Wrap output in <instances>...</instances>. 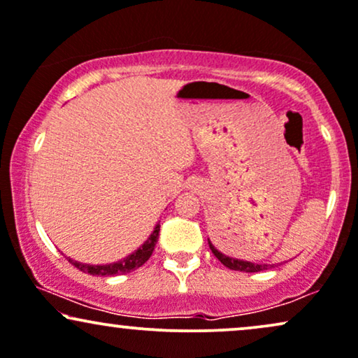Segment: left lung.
Wrapping results in <instances>:
<instances>
[{
	"label": "left lung",
	"mask_w": 358,
	"mask_h": 358,
	"mask_svg": "<svg viewBox=\"0 0 358 358\" xmlns=\"http://www.w3.org/2000/svg\"><path fill=\"white\" fill-rule=\"evenodd\" d=\"M209 247L213 250V254L217 257L224 266L232 268V271H241V272H260V271H266L268 268V264H254V262H247V260H241V259H232L224 255L222 252H219L217 249L213 245V242L209 241Z\"/></svg>",
	"instance_id": "left-lung-1"
}]
</instances>
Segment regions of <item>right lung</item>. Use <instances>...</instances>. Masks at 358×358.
Wrapping results in <instances>:
<instances>
[{"label": "right lung", "mask_w": 358, "mask_h": 358, "mask_svg": "<svg viewBox=\"0 0 358 358\" xmlns=\"http://www.w3.org/2000/svg\"><path fill=\"white\" fill-rule=\"evenodd\" d=\"M157 237H159V226H156L154 232L151 234V237H149V239L145 241L138 250H136V252H132L131 255H127L126 259L119 260V262H114V264H106V266H87V264L76 262V260H71V259H69V262H71L76 268H79V271L91 273V275L106 277V275H119V273H127V272L134 271V268H139L141 266H144V264L148 262L149 257L152 255L154 247H156Z\"/></svg>", "instance_id": "add662e5"}]
</instances>
